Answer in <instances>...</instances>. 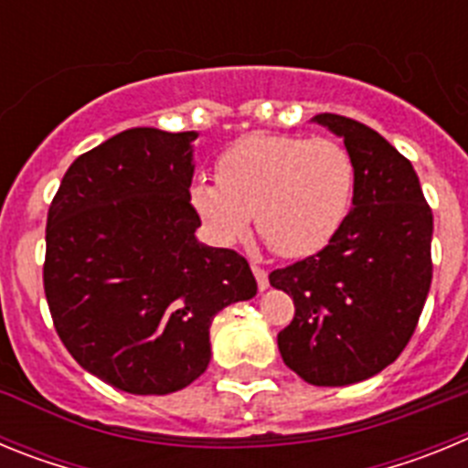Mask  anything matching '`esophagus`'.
<instances>
[{"mask_svg":"<svg viewBox=\"0 0 468 468\" xmlns=\"http://www.w3.org/2000/svg\"><path fill=\"white\" fill-rule=\"evenodd\" d=\"M253 274H255V279H258V288L260 291H264V288L270 285V274H267V270H264V267H260V264H253Z\"/></svg>","mask_w":468,"mask_h":468,"instance_id":"34e87169","label":"esophagus"}]
</instances>
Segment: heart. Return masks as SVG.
I'll list each match as a JSON object with an SVG mask.
<instances>
[{
	"mask_svg": "<svg viewBox=\"0 0 468 468\" xmlns=\"http://www.w3.org/2000/svg\"><path fill=\"white\" fill-rule=\"evenodd\" d=\"M215 180L198 177L192 204L218 243L246 239L255 215L260 237L281 258L316 253L345 222L354 197V164L330 138L250 133L215 164Z\"/></svg>",
	"mask_w": 468,
	"mask_h": 468,
	"instance_id": "obj_1",
	"label": "heart"
}]
</instances>
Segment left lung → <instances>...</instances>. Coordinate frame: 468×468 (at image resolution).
Instances as JSON below:
<instances>
[{
  "label": "left lung",
  "instance_id": "8db88e82",
  "mask_svg": "<svg viewBox=\"0 0 468 468\" xmlns=\"http://www.w3.org/2000/svg\"><path fill=\"white\" fill-rule=\"evenodd\" d=\"M345 138L354 208L328 246L270 274L295 302L279 333L283 363L316 387L363 382L410 342L431 285V206L415 168L366 123L316 114Z\"/></svg>",
  "mask_w": 468,
  "mask_h": 468
}]
</instances>
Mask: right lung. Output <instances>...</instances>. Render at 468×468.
<instances>
[{"label":"right lung","instance_id":"obj_1","mask_svg":"<svg viewBox=\"0 0 468 468\" xmlns=\"http://www.w3.org/2000/svg\"><path fill=\"white\" fill-rule=\"evenodd\" d=\"M194 138L128 128L74 161L48 206L44 292L58 337L128 394L192 384L208 367L215 314L258 292L243 255L194 237Z\"/></svg>","mask_w":468,"mask_h":468}]
</instances>
